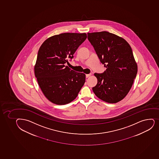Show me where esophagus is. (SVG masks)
<instances>
[{
    "label": "esophagus",
    "instance_id": "obj_1",
    "mask_svg": "<svg viewBox=\"0 0 159 159\" xmlns=\"http://www.w3.org/2000/svg\"><path fill=\"white\" fill-rule=\"evenodd\" d=\"M91 75V74H87V75H85V76H86V78H88L89 77H90Z\"/></svg>",
    "mask_w": 159,
    "mask_h": 159
}]
</instances>
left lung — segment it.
Here are the masks:
<instances>
[{"instance_id":"obj_1","label":"left lung","mask_w":159,"mask_h":159,"mask_svg":"<svg viewBox=\"0 0 159 159\" xmlns=\"http://www.w3.org/2000/svg\"><path fill=\"white\" fill-rule=\"evenodd\" d=\"M88 36L101 62L107 67L103 74H94L98 83L93 91L103 101L117 103L129 92L137 74L131 47L124 39L108 32L88 33Z\"/></svg>"}]
</instances>
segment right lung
Segmentation results:
<instances>
[{
	"mask_svg": "<svg viewBox=\"0 0 159 159\" xmlns=\"http://www.w3.org/2000/svg\"><path fill=\"white\" fill-rule=\"evenodd\" d=\"M87 34L64 33L48 38L38 52L34 70L45 97L57 105L74 101L85 81V75L71 70L66 63L87 39Z\"/></svg>",
	"mask_w": 159,
	"mask_h": 159,
	"instance_id": "right-lung-1",
	"label": "right lung"
}]
</instances>
